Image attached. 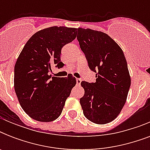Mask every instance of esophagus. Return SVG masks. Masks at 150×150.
<instances>
[{
	"label": "esophagus",
	"mask_w": 150,
	"mask_h": 150,
	"mask_svg": "<svg viewBox=\"0 0 150 150\" xmlns=\"http://www.w3.org/2000/svg\"><path fill=\"white\" fill-rule=\"evenodd\" d=\"M81 82H82V80L80 79H76V84L79 86L81 84Z\"/></svg>",
	"instance_id": "esophagus-1"
}]
</instances>
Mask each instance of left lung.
<instances>
[{"label":"left lung","mask_w":150,"mask_h":150,"mask_svg":"<svg viewBox=\"0 0 150 150\" xmlns=\"http://www.w3.org/2000/svg\"><path fill=\"white\" fill-rule=\"evenodd\" d=\"M77 40L89 68L96 73L94 83L81 82L85 90L80 99L83 114L95 124L110 123L121 113L131 86L123 50L101 31L79 28Z\"/></svg>","instance_id":"8db88e82"}]
</instances>
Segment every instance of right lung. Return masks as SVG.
<instances>
[{"label": "right lung", "mask_w": 150, "mask_h": 150, "mask_svg": "<svg viewBox=\"0 0 150 150\" xmlns=\"http://www.w3.org/2000/svg\"><path fill=\"white\" fill-rule=\"evenodd\" d=\"M75 28L52 26L40 30L27 41L15 65L14 87L21 107L31 118L50 122L61 115L76 84L71 74L58 78L51 67H61V48L76 37Z\"/></svg>", "instance_id": "right-lung-1"}]
</instances>
